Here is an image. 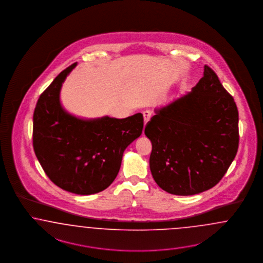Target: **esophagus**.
<instances>
[{"mask_svg":"<svg viewBox=\"0 0 263 263\" xmlns=\"http://www.w3.org/2000/svg\"><path fill=\"white\" fill-rule=\"evenodd\" d=\"M143 116H144V125L146 126V124L148 122V120L151 119L152 112H151L149 110H145V111L143 112Z\"/></svg>","mask_w":263,"mask_h":263,"instance_id":"34e87169","label":"esophagus"}]
</instances>
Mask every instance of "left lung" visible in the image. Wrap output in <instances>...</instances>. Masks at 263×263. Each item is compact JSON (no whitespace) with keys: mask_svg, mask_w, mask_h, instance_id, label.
Masks as SVG:
<instances>
[{"mask_svg":"<svg viewBox=\"0 0 263 263\" xmlns=\"http://www.w3.org/2000/svg\"><path fill=\"white\" fill-rule=\"evenodd\" d=\"M145 134L152 142L149 168L158 186L172 195L200 194L220 181L237 155L238 108L204 65L192 92L156 109Z\"/></svg>","mask_w":263,"mask_h":263,"instance_id":"8db88e82","label":"left lung"}]
</instances>
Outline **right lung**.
I'll list each match as a JSON object with an SVG mask.
<instances>
[{"label":"right lung","instance_id":"add662e5","mask_svg":"<svg viewBox=\"0 0 263 263\" xmlns=\"http://www.w3.org/2000/svg\"><path fill=\"white\" fill-rule=\"evenodd\" d=\"M75 63L43 92L33 115V147L42 168L58 187L77 195L106 189L116 179L123 153L142 134L144 118L136 114L84 120L67 114L60 92Z\"/></svg>","mask_w":263,"mask_h":263}]
</instances>
